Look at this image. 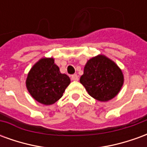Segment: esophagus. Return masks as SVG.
I'll return each mask as SVG.
<instances>
[{"label": "esophagus", "instance_id": "esophagus-1", "mask_svg": "<svg viewBox=\"0 0 147 147\" xmlns=\"http://www.w3.org/2000/svg\"><path fill=\"white\" fill-rule=\"evenodd\" d=\"M71 80H73V81H78L79 80V76L77 75H72L71 77Z\"/></svg>", "mask_w": 147, "mask_h": 147}]
</instances>
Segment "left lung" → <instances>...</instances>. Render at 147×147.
Wrapping results in <instances>:
<instances>
[{
	"label": "left lung",
	"instance_id": "8db88e82",
	"mask_svg": "<svg viewBox=\"0 0 147 147\" xmlns=\"http://www.w3.org/2000/svg\"><path fill=\"white\" fill-rule=\"evenodd\" d=\"M80 83L92 98L108 102L120 92L123 75L115 62L104 55H98L86 62Z\"/></svg>",
	"mask_w": 147,
	"mask_h": 147
}]
</instances>
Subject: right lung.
<instances>
[{
    "label": "right lung",
    "instance_id": "right-lung-1",
    "mask_svg": "<svg viewBox=\"0 0 147 147\" xmlns=\"http://www.w3.org/2000/svg\"><path fill=\"white\" fill-rule=\"evenodd\" d=\"M70 78L61 74L53 58H42L31 67L26 86L34 99L43 105L57 102L70 84Z\"/></svg>",
    "mask_w": 147,
    "mask_h": 147
}]
</instances>
